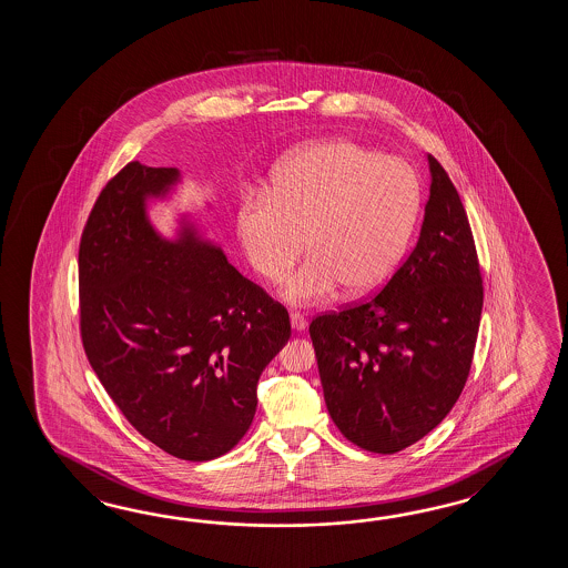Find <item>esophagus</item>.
Wrapping results in <instances>:
<instances>
[{
  "instance_id": "obj_1",
  "label": "esophagus",
  "mask_w": 568,
  "mask_h": 568,
  "mask_svg": "<svg viewBox=\"0 0 568 568\" xmlns=\"http://www.w3.org/2000/svg\"><path fill=\"white\" fill-rule=\"evenodd\" d=\"M290 325L294 331H304L306 328V318L301 313H290Z\"/></svg>"
}]
</instances>
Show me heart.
Returning <instances> with one entry per match:
<instances>
[{
	"label": "heart",
	"instance_id": "1",
	"mask_svg": "<svg viewBox=\"0 0 568 568\" xmlns=\"http://www.w3.org/2000/svg\"><path fill=\"white\" fill-rule=\"evenodd\" d=\"M420 196L404 160L351 140L316 142L280 162L267 196L243 201L237 237L250 266L270 282L286 278L308 247L311 257L282 290L292 304L328 301L341 286L347 296H369L408 252Z\"/></svg>",
	"mask_w": 568,
	"mask_h": 568
}]
</instances>
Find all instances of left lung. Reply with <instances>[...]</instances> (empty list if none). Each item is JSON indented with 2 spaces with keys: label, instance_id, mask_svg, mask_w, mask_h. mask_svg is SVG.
<instances>
[{
  "label": "left lung",
  "instance_id": "8db88e82",
  "mask_svg": "<svg viewBox=\"0 0 568 568\" xmlns=\"http://www.w3.org/2000/svg\"><path fill=\"white\" fill-rule=\"evenodd\" d=\"M430 194L408 260L382 292L311 323L326 410L343 436L392 455L443 423L467 382L481 272L455 184L426 156Z\"/></svg>",
  "mask_w": 568,
  "mask_h": 568
}]
</instances>
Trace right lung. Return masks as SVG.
<instances>
[{
    "label": "right lung",
    "mask_w": 568,
    "mask_h": 568,
    "mask_svg": "<svg viewBox=\"0 0 568 568\" xmlns=\"http://www.w3.org/2000/svg\"><path fill=\"white\" fill-rule=\"evenodd\" d=\"M179 169L130 162L101 191L79 247L81 337L133 428L184 460L230 453L257 408V379L288 343L286 308L231 266L191 213L154 227Z\"/></svg>",
    "instance_id": "obj_1"
}]
</instances>
